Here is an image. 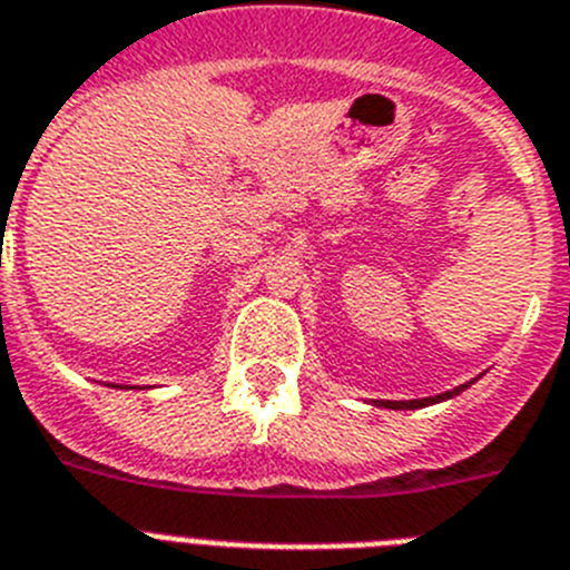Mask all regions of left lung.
<instances>
[{
  "mask_svg": "<svg viewBox=\"0 0 570 570\" xmlns=\"http://www.w3.org/2000/svg\"><path fill=\"white\" fill-rule=\"evenodd\" d=\"M462 390H468V384H462V387H456V390H450V393L430 395V399H413V402H373V404L375 407H390V410H419V407H428V404L444 402V399H453V395H459Z\"/></svg>",
  "mask_w": 570,
  "mask_h": 570,
  "instance_id": "8db88e82",
  "label": "left lung"
}]
</instances>
